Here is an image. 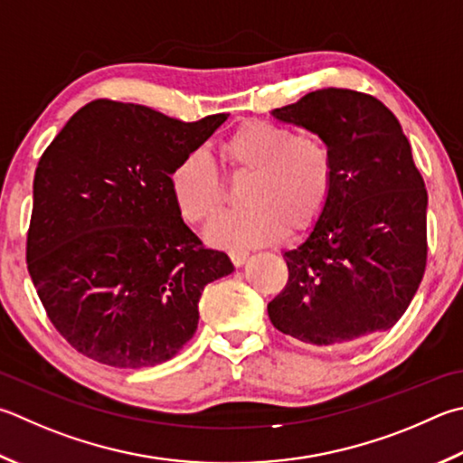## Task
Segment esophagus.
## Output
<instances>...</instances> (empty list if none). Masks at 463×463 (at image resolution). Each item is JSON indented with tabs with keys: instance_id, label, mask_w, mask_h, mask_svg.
<instances>
[{
	"instance_id": "obj_1",
	"label": "esophagus",
	"mask_w": 463,
	"mask_h": 463,
	"mask_svg": "<svg viewBox=\"0 0 463 463\" xmlns=\"http://www.w3.org/2000/svg\"><path fill=\"white\" fill-rule=\"evenodd\" d=\"M229 257L234 263V267H241V265H245V260L249 259V253L247 250H229Z\"/></svg>"
}]
</instances>
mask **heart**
<instances>
[{"label": "heart", "mask_w": 463, "mask_h": 463, "mask_svg": "<svg viewBox=\"0 0 463 463\" xmlns=\"http://www.w3.org/2000/svg\"><path fill=\"white\" fill-rule=\"evenodd\" d=\"M221 156L232 178L250 175L242 204L213 224L208 241L216 247H263L281 241L288 229H314L334 190V157L316 136H296L271 121H241L221 141ZM170 194L180 216L192 226H206L224 206V184L203 154L184 156L172 167Z\"/></svg>", "instance_id": "1"}]
</instances>
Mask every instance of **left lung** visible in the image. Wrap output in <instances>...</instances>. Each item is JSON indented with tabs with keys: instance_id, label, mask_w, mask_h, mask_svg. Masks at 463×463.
<instances>
[{
	"instance_id": "left-lung-1",
	"label": "left lung",
	"mask_w": 463,
	"mask_h": 463,
	"mask_svg": "<svg viewBox=\"0 0 463 463\" xmlns=\"http://www.w3.org/2000/svg\"><path fill=\"white\" fill-rule=\"evenodd\" d=\"M273 117L324 141L334 190L306 241L283 253L289 279L269 301V319L314 346L389 330L427 263V190L401 123L378 99L348 89L307 92Z\"/></svg>"
}]
</instances>
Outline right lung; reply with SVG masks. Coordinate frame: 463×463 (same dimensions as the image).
<instances>
[{"label": "right lung", "instance_id": "add662e5", "mask_svg": "<svg viewBox=\"0 0 463 463\" xmlns=\"http://www.w3.org/2000/svg\"><path fill=\"white\" fill-rule=\"evenodd\" d=\"M226 119L184 123L99 99L42 154L28 271L50 322L80 354L117 368L165 363L194 335L206 285L234 271L182 221L167 184Z\"/></svg>", "mask_w": 463, "mask_h": 463}]
</instances>
